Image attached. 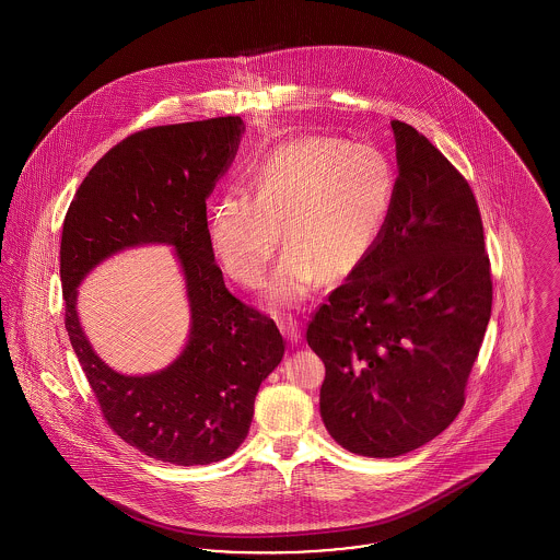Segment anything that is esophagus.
I'll return each mask as SVG.
<instances>
[{"label": "esophagus", "instance_id": "1", "mask_svg": "<svg viewBox=\"0 0 560 560\" xmlns=\"http://www.w3.org/2000/svg\"><path fill=\"white\" fill-rule=\"evenodd\" d=\"M279 329H281V334H283V338L288 340V342H292V345H295L298 340H300V323L298 320L292 319H281L279 323Z\"/></svg>", "mask_w": 560, "mask_h": 560}]
</instances>
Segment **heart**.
Returning <instances> with one entry per match:
<instances>
[{
    "label": "heart",
    "mask_w": 560,
    "mask_h": 560,
    "mask_svg": "<svg viewBox=\"0 0 560 560\" xmlns=\"http://www.w3.org/2000/svg\"><path fill=\"white\" fill-rule=\"evenodd\" d=\"M395 165L372 144L304 136L258 161L245 195L220 197L208 218V243L220 268L243 288H258L279 245L288 249L268 283L272 306H293L325 281L361 267L395 206Z\"/></svg>",
    "instance_id": "heart-1"
}]
</instances>
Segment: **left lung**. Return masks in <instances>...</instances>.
Listing matches in <instances>:
<instances>
[{
	"label": "left lung",
	"mask_w": 560,
	"mask_h": 560,
	"mask_svg": "<svg viewBox=\"0 0 560 560\" xmlns=\"http://www.w3.org/2000/svg\"><path fill=\"white\" fill-rule=\"evenodd\" d=\"M397 195L368 260L306 329L325 363L320 418L365 457L413 452L452 424L491 317V268L466 178L393 121Z\"/></svg>",
	"instance_id": "obj_1"
}]
</instances>
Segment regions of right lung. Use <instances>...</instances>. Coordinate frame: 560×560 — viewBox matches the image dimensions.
<instances>
[{
  "label": "right lung",
  "mask_w": 560,
  "mask_h": 560,
  "mask_svg": "<svg viewBox=\"0 0 560 560\" xmlns=\"http://www.w3.org/2000/svg\"><path fill=\"white\" fill-rule=\"evenodd\" d=\"M241 117L158 126L113 147L83 178L60 240L65 327L108 427L138 452L178 466L237 452L260 384L285 352L275 320L226 290L208 243L206 199L229 170ZM172 244L186 275L191 331L161 373L110 371L80 329L77 288L117 250Z\"/></svg>",
  "instance_id": "add662e5"
}]
</instances>
